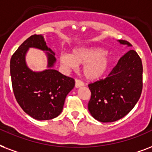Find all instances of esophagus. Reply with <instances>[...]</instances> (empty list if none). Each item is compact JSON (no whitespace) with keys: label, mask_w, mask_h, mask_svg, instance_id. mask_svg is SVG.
<instances>
[{"label":"esophagus","mask_w":152,"mask_h":152,"mask_svg":"<svg viewBox=\"0 0 152 152\" xmlns=\"http://www.w3.org/2000/svg\"><path fill=\"white\" fill-rule=\"evenodd\" d=\"M83 86H84V83H83L81 80H75V87H76V88H79V87H82Z\"/></svg>","instance_id":"34e87169"}]
</instances>
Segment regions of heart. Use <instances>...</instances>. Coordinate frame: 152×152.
<instances>
[{
  "label": "heart",
  "instance_id": "obj_1",
  "mask_svg": "<svg viewBox=\"0 0 152 152\" xmlns=\"http://www.w3.org/2000/svg\"><path fill=\"white\" fill-rule=\"evenodd\" d=\"M58 58L66 67L75 68L77 64L84 65L83 75L88 80L102 77L110 63V56L99 48H77L73 50L71 55L62 53Z\"/></svg>",
  "mask_w": 152,
  "mask_h": 152
}]
</instances>
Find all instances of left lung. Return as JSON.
I'll use <instances>...</instances> for the list:
<instances>
[{
	"instance_id": "8db88e82",
	"label": "left lung",
	"mask_w": 152,
	"mask_h": 152,
	"mask_svg": "<svg viewBox=\"0 0 152 152\" xmlns=\"http://www.w3.org/2000/svg\"><path fill=\"white\" fill-rule=\"evenodd\" d=\"M130 47L129 42L119 39ZM91 97L88 109L100 122H113L126 116L140 97L143 89V65L134 50H129L104 79L88 85Z\"/></svg>"
}]
</instances>
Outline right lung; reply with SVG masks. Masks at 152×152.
I'll list each match as a JSON object with an SVG mask.
<instances>
[{
  "label": "right lung",
  "mask_w": 152,
  "mask_h": 152,
  "mask_svg": "<svg viewBox=\"0 0 152 152\" xmlns=\"http://www.w3.org/2000/svg\"><path fill=\"white\" fill-rule=\"evenodd\" d=\"M29 47L48 51V70L35 72L27 67L25 55ZM55 53L48 48L43 35L28 38L15 51L10 60L12 86L21 109L39 121L50 120L63 110L66 95L75 87V79L53 69Z\"/></svg>",
  "instance_id": "add662e5"
}]
</instances>
